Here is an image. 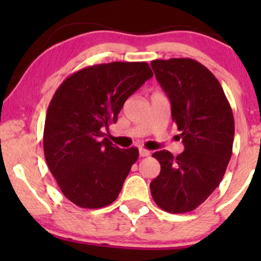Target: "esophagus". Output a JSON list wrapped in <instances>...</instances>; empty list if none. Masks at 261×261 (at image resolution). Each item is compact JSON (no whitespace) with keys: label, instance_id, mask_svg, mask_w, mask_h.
Masks as SVG:
<instances>
[{"label":"esophagus","instance_id":"esophagus-1","mask_svg":"<svg viewBox=\"0 0 261 261\" xmlns=\"http://www.w3.org/2000/svg\"><path fill=\"white\" fill-rule=\"evenodd\" d=\"M139 153H140V157H148V155L151 154V152H149L148 149L141 147V148L139 149Z\"/></svg>","mask_w":261,"mask_h":261}]
</instances>
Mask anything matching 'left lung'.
<instances>
[{
    "label": "left lung",
    "instance_id": "1",
    "mask_svg": "<svg viewBox=\"0 0 261 261\" xmlns=\"http://www.w3.org/2000/svg\"><path fill=\"white\" fill-rule=\"evenodd\" d=\"M155 79L172 106L184 152L157 151L161 173L151 181L154 202L170 214L199 207L220 185L232 155L234 118L208 68L193 59L153 60Z\"/></svg>",
    "mask_w": 261,
    "mask_h": 261
}]
</instances>
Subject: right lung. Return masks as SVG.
Masks as SVG:
<instances>
[{"label": "right lung", "instance_id": "add662e5", "mask_svg": "<svg viewBox=\"0 0 261 261\" xmlns=\"http://www.w3.org/2000/svg\"><path fill=\"white\" fill-rule=\"evenodd\" d=\"M152 76L147 62H110L82 68L56 89L45 119L44 154L74 205L100 208L116 200L139 149L119 148L103 131Z\"/></svg>", "mask_w": 261, "mask_h": 261}]
</instances>
